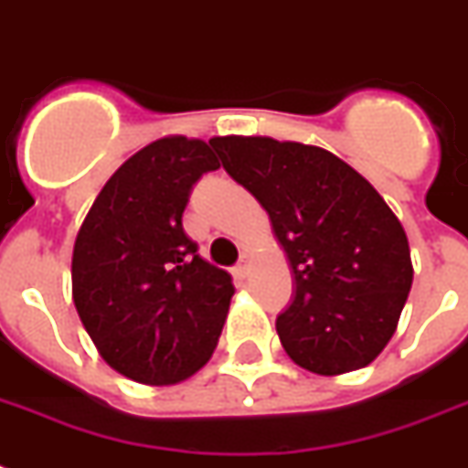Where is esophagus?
<instances>
[{"label": "esophagus", "instance_id": "esophagus-1", "mask_svg": "<svg viewBox=\"0 0 468 468\" xmlns=\"http://www.w3.org/2000/svg\"><path fill=\"white\" fill-rule=\"evenodd\" d=\"M248 271H250V257L242 255V260L238 262V267H235V274H238V277H248Z\"/></svg>", "mask_w": 468, "mask_h": 468}]
</instances>
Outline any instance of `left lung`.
<instances>
[{"instance_id": "left-lung-1", "label": "left lung", "mask_w": 468, "mask_h": 468, "mask_svg": "<svg viewBox=\"0 0 468 468\" xmlns=\"http://www.w3.org/2000/svg\"><path fill=\"white\" fill-rule=\"evenodd\" d=\"M223 169L270 213L296 292L279 313L286 355L320 377L362 369L396 333L413 284L406 230L347 162L262 135L211 138Z\"/></svg>"}]
</instances>
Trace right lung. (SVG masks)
Masks as SVG:
<instances>
[{"label":"right lung","instance_id":"1","mask_svg":"<svg viewBox=\"0 0 468 468\" xmlns=\"http://www.w3.org/2000/svg\"><path fill=\"white\" fill-rule=\"evenodd\" d=\"M218 167L197 138L150 143L113 172L77 233L80 320L104 362L138 384H179L218 345L233 279L182 228L191 186Z\"/></svg>","mask_w":468,"mask_h":468}]
</instances>
